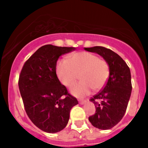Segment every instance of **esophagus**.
<instances>
[{"label":"esophagus","instance_id":"1","mask_svg":"<svg viewBox=\"0 0 148 148\" xmlns=\"http://www.w3.org/2000/svg\"><path fill=\"white\" fill-rule=\"evenodd\" d=\"M78 101H79V103H81V104H84V103L86 102L85 100H82V99H80Z\"/></svg>","mask_w":148,"mask_h":148}]
</instances>
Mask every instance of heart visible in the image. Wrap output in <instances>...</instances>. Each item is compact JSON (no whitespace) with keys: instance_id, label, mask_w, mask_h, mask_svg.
Listing matches in <instances>:
<instances>
[{"instance_id":"obj_1","label":"heart","mask_w":148,"mask_h":148,"mask_svg":"<svg viewBox=\"0 0 148 148\" xmlns=\"http://www.w3.org/2000/svg\"><path fill=\"white\" fill-rule=\"evenodd\" d=\"M56 72L65 87H71L78 78L81 81L71 88L76 97L88 95L91 90H98L105 85L110 75L108 62L90 52H78L69 57L68 60L61 59L57 64Z\"/></svg>"}]
</instances>
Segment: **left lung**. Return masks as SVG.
Here are the masks:
<instances>
[{
    "label": "left lung",
    "instance_id": "8db88e82",
    "mask_svg": "<svg viewBox=\"0 0 148 148\" xmlns=\"http://www.w3.org/2000/svg\"><path fill=\"white\" fill-rule=\"evenodd\" d=\"M84 50L103 57L110 67L104 88L90 99L95 103L96 112L88 117L94 127L108 130L118 124L126 112L132 90L131 71L126 62L110 49L96 46Z\"/></svg>",
    "mask_w": 148,
    "mask_h": 148
}]
</instances>
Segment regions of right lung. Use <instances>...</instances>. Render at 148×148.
Instances as JSON below:
<instances>
[{
  "instance_id": "right-lung-1",
  "label": "right lung",
  "mask_w": 148,
  "mask_h": 148,
  "mask_svg": "<svg viewBox=\"0 0 148 148\" xmlns=\"http://www.w3.org/2000/svg\"><path fill=\"white\" fill-rule=\"evenodd\" d=\"M75 47L47 45L40 47L24 63L18 86L24 109L34 124L47 133H56L67 126L70 111L78 103L56 74L60 56Z\"/></svg>"
}]
</instances>
